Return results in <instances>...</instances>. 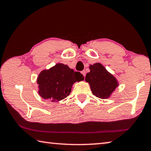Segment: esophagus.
<instances>
[{
    "label": "esophagus",
    "instance_id": "1",
    "mask_svg": "<svg viewBox=\"0 0 151 151\" xmlns=\"http://www.w3.org/2000/svg\"><path fill=\"white\" fill-rule=\"evenodd\" d=\"M81 74H82V75L84 76H85V75H86V72H85V70H83V71H81Z\"/></svg>",
    "mask_w": 151,
    "mask_h": 151
}]
</instances>
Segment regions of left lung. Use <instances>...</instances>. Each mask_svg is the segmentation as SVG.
Returning <instances> with one entry per match:
<instances>
[{
    "label": "left lung",
    "mask_w": 151,
    "mask_h": 151,
    "mask_svg": "<svg viewBox=\"0 0 151 151\" xmlns=\"http://www.w3.org/2000/svg\"><path fill=\"white\" fill-rule=\"evenodd\" d=\"M89 68L91 71L86 75L85 81L90 84L93 94L101 99L108 98L118 87L116 79L101 64L90 65Z\"/></svg>",
    "instance_id": "1"
}]
</instances>
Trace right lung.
Wrapping results in <instances>:
<instances>
[{
  "instance_id": "1",
  "label": "right lung",
  "mask_w": 151,
  "mask_h": 151,
  "mask_svg": "<svg viewBox=\"0 0 151 151\" xmlns=\"http://www.w3.org/2000/svg\"><path fill=\"white\" fill-rule=\"evenodd\" d=\"M84 79L80 72H75L63 64H57L49 70H43L38 76L39 94L45 99L60 101L71 93L72 85Z\"/></svg>"
}]
</instances>
